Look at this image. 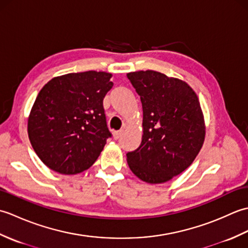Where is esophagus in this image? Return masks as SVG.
Instances as JSON below:
<instances>
[{
	"label": "esophagus",
	"mask_w": 248,
	"mask_h": 248,
	"mask_svg": "<svg viewBox=\"0 0 248 248\" xmlns=\"http://www.w3.org/2000/svg\"><path fill=\"white\" fill-rule=\"evenodd\" d=\"M123 133H124V130L115 131V132L113 133V134H114V139H115V140H118V139H120V136L123 135Z\"/></svg>",
	"instance_id": "esophagus-1"
}]
</instances>
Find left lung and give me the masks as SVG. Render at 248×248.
<instances>
[{
	"label": "left lung",
	"instance_id": "1",
	"mask_svg": "<svg viewBox=\"0 0 248 248\" xmlns=\"http://www.w3.org/2000/svg\"><path fill=\"white\" fill-rule=\"evenodd\" d=\"M143 108V140L128 152L130 170L148 183H163L192 164L204 140L198 98L186 82L154 70L130 72Z\"/></svg>",
	"mask_w": 248,
	"mask_h": 248
}]
</instances>
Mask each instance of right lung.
Returning <instances> with one entry per match:
<instances>
[{"mask_svg":"<svg viewBox=\"0 0 248 248\" xmlns=\"http://www.w3.org/2000/svg\"><path fill=\"white\" fill-rule=\"evenodd\" d=\"M112 75L85 71L52 78L31 108L28 132L39 159L52 170L75 175L91 167L112 138L103 99Z\"/></svg>","mask_w":248,"mask_h":248,"instance_id":"1","label":"right lung"}]
</instances>
